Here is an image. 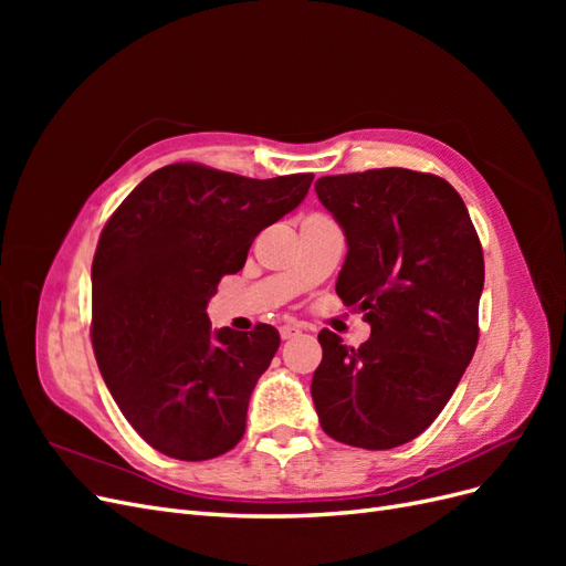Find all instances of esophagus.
Wrapping results in <instances>:
<instances>
[{"label":"esophagus","mask_w":566,"mask_h":566,"mask_svg":"<svg viewBox=\"0 0 566 566\" xmlns=\"http://www.w3.org/2000/svg\"><path fill=\"white\" fill-rule=\"evenodd\" d=\"M300 333V328H297V325H283V328H281V337L283 339H290V337H295Z\"/></svg>","instance_id":"1"}]
</instances>
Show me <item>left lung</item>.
<instances>
[{"label":"left lung","instance_id":"1","mask_svg":"<svg viewBox=\"0 0 566 566\" xmlns=\"http://www.w3.org/2000/svg\"><path fill=\"white\" fill-rule=\"evenodd\" d=\"M314 188L349 248L337 295L370 323L358 349L318 333L321 427L358 449L401 447L434 422L472 361L482 243L455 188L434 175L385 167L321 177Z\"/></svg>","mask_w":566,"mask_h":566}]
</instances>
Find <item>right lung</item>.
Wrapping results in <instances>:
<instances>
[{"label":"right lung","instance_id":"obj_1","mask_svg":"<svg viewBox=\"0 0 566 566\" xmlns=\"http://www.w3.org/2000/svg\"><path fill=\"white\" fill-rule=\"evenodd\" d=\"M314 175L248 179L177 163L156 169L101 231L92 345L129 424L177 460H210L245 432L250 394L281 345L273 325L212 331L208 302L252 241L304 200Z\"/></svg>","mask_w":566,"mask_h":566}]
</instances>
